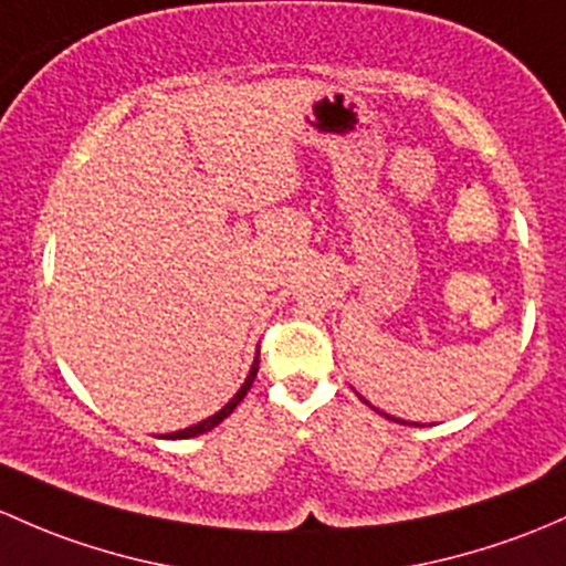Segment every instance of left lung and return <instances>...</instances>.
Returning a JSON list of instances; mask_svg holds the SVG:
<instances>
[{
    "label": "left lung",
    "mask_w": 566,
    "mask_h": 566,
    "mask_svg": "<svg viewBox=\"0 0 566 566\" xmlns=\"http://www.w3.org/2000/svg\"><path fill=\"white\" fill-rule=\"evenodd\" d=\"M374 409H377V407H374ZM377 412H379V409H377ZM379 415H385V412H379ZM385 418H388V420H396V423H403V420H398V418H390V415H385ZM403 426H409V423H403Z\"/></svg>",
    "instance_id": "1"
}]
</instances>
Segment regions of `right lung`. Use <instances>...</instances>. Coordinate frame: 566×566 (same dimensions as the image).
<instances>
[{"label": "right lung", "mask_w": 566, "mask_h": 566, "mask_svg": "<svg viewBox=\"0 0 566 566\" xmlns=\"http://www.w3.org/2000/svg\"><path fill=\"white\" fill-rule=\"evenodd\" d=\"M258 368H260V353H258V358H254V363H252V368H249V377H247V382L241 385V390L235 392L233 398H230L228 403H224L222 409H219L217 415H211V418H206L203 423H198V426H189V428H184V431H176V433H168V437L165 439H189V437H198V433H206V431H211L213 426H219L222 423L224 418H228L230 412H233V409L238 407V403L243 401V396H247L249 392V388H252V382H254V377H258Z\"/></svg>", "instance_id": "add662e5"}]
</instances>
